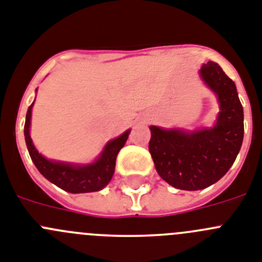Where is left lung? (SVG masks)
Returning <instances> with one entry per match:
<instances>
[{
    "label": "left lung",
    "instance_id": "1",
    "mask_svg": "<svg viewBox=\"0 0 262 262\" xmlns=\"http://www.w3.org/2000/svg\"><path fill=\"white\" fill-rule=\"evenodd\" d=\"M199 74L219 104L214 125L195 130L150 126L148 151L158 175L183 190L204 189L222 179L234 164L244 136V114L232 79L213 61L204 63Z\"/></svg>",
    "mask_w": 262,
    "mask_h": 262
}]
</instances>
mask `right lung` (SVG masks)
I'll return each mask as SVG.
<instances>
[{
	"label": "right lung",
	"mask_w": 262,
	"mask_h": 262,
	"mask_svg": "<svg viewBox=\"0 0 262 262\" xmlns=\"http://www.w3.org/2000/svg\"><path fill=\"white\" fill-rule=\"evenodd\" d=\"M32 107H34V103L28 107L27 115H26L25 140L30 157L40 173L52 184H55L58 188L69 193L98 192L107 187L114 176L117 154L125 145L130 129L125 130L114 140L108 141L103 147L102 152L91 163L78 164L47 159L37 151L30 136Z\"/></svg>",
	"instance_id": "obj_1"
}]
</instances>
